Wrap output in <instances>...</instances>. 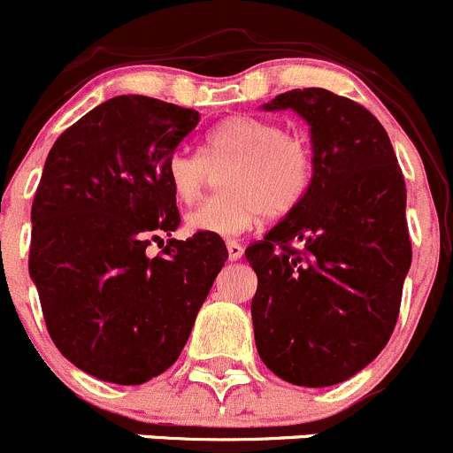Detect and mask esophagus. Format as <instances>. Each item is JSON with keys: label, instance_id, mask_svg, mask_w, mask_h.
<instances>
[{"label": "esophagus", "instance_id": "obj_1", "mask_svg": "<svg viewBox=\"0 0 453 453\" xmlns=\"http://www.w3.org/2000/svg\"><path fill=\"white\" fill-rule=\"evenodd\" d=\"M226 250H228V259H231V262H235V259H240L242 253H244V249H242V244H237V242H233V240L226 242Z\"/></svg>", "mask_w": 453, "mask_h": 453}]
</instances>
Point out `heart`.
I'll use <instances>...</instances> for the list:
<instances>
[{
    "instance_id": "obj_1",
    "label": "heart",
    "mask_w": 453,
    "mask_h": 453,
    "mask_svg": "<svg viewBox=\"0 0 453 453\" xmlns=\"http://www.w3.org/2000/svg\"><path fill=\"white\" fill-rule=\"evenodd\" d=\"M228 163L220 176L225 194L187 213L189 233L233 237L259 218H280L299 207L312 182V154L280 123L257 116H228L213 125L203 141V160L176 151L165 165L173 198L191 204L200 198L207 168Z\"/></svg>"
}]
</instances>
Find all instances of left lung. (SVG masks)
<instances>
[{"instance_id":"8db88e82","label":"left lung","mask_w":453,"mask_h":453,"mask_svg":"<svg viewBox=\"0 0 453 453\" xmlns=\"http://www.w3.org/2000/svg\"><path fill=\"white\" fill-rule=\"evenodd\" d=\"M262 110L311 127L312 182L297 209L246 249L266 368L303 388L355 377L389 342L411 264L405 180L383 125L321 88L290 89Z\"/></svg>"}]
</instances>
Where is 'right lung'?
<instances>
[{"instance_id":"obj_1","label":"right lung","mask_w":453,"mask_h":453,"mask_svg":"<svg viewBox=\"0 0 453 453\" xmlns=\"http://www.w3.org/2000/svg\"><path fill=\"white\" fill-rule=\"evenodd\" d=\"M198 120L123 94L65 129L43 165L28 271L55 346L101 380L141 385L173 365L228 257L204 233L145 253L180 225L165 165Z\"/></svg>"}]
</instances>
